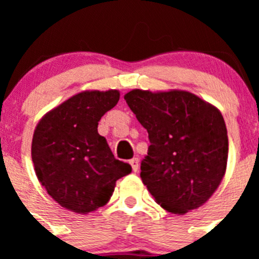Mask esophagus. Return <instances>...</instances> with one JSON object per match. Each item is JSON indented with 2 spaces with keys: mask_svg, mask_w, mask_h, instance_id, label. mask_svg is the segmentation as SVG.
<instances>
[{
  "mask_svg": "<svg viewBox=\"0 0 259 259\" xmlns=\"http://www.w3.org/2000/svg\"><path fill=\"white\" fill-rule=\"evenodd\" d=\"M129 163H130V165H132L133 171H135V173H137V171L139 170V159L134 158V159H132Z\"/></svg>",
  "mask_w": 259,
  "mask_h": 259,
  "instance_id": "34e87169",
  "label": "esophagus"
}]
</instances>
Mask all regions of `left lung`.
Instances as JSON below:
<instances>
[{
  "mask_svg": "<svg viewBox=\"0 0 259 259\" xmlns=\"http://www.w3.org/2000/svg\"><path fill=\"white\" fill-rule=\"evenodd\" d=\"M125 101L149 134L143 183L165 210L198 209L221 184L228 160V135L221 111L185 90L134 89Z\"/></svg>",
  "mask_w": 259,
  "mask_h": 259,
  "instance_id": "1",
  "label": "left lung"
}]
</instances>
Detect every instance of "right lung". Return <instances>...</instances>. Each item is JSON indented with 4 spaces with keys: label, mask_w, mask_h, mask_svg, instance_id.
Returning <instances> with one entry per match:
<instances>
[{
    "label": "right lung",
    "mask_w": 259,
    "mask_h": 259,
    "mask_svg": "<svg viewBox=\"0 0 259 259\" xmlns=\"http://www.w3.org/2000/svg\"><path fill=\"white\" fill-rule=\"evenodd\" d=\"M119 90H85L48 111L33 132L31 156L36 177L62 208L88 214L110 200L116 180L132 166L116 160L98 133Z\"/></svg>",
    "instance_id": "1"
}]
</instances>
